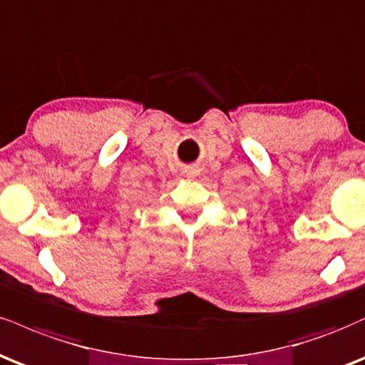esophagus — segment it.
<instances>
[{
  "instance_id": "1",
  "label": "esophagus",
  "mask_w": 365,
  "mask_h": 365,
  "mask_svg": "<svg viewBox=\"0 0 365 365\" xmlns=\"http://www.w3.org/2000/svg\"><path fill=\"white\" fill-rule=\"evenodd\" d=\"M183 173L187 175V178H195V177H199V175H200L199 165H188V166H185V171H183Z\"/></svg>"
}]
</instances>
